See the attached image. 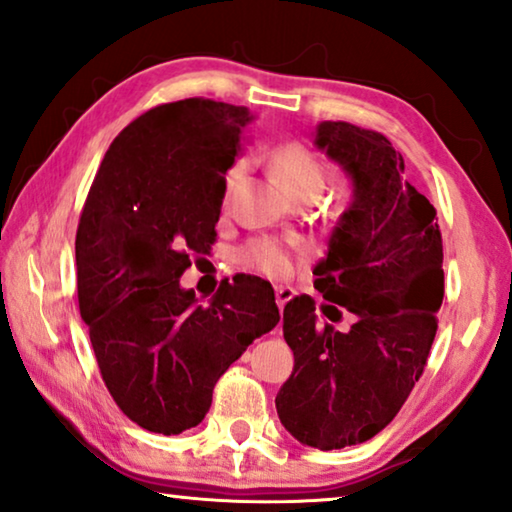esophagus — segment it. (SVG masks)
<instances>
[{
	"label": "esophagus",
	"instance_id": "1",
	"mask_svg": "<svg viewBox=\"0 0 512 512\" xmlns=\"http://www.w3.org/2000/svg\"><path fill=\"white\" fill-rule=\"evenodd\" d=\"M292 296H294V289L292 287H276V303H278L280 312L285 310L287 301H292Z\"/></svg>",
	"mask_w": 512,
	"mask_h": 512
}]
</instances>
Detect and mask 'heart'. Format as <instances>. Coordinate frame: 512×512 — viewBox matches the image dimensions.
Segmentation results:
<instances>
[{
	"mask_svg": "<svg viewBox=\"0 0 512 512\" xmlns=\"http://www.w3.org/2000/svg\"><path fill=\"white\" fill-rule=\"evenodd\" d=\"M273 165L285 179L289 190L299 197L305 193H322L326 186V165L308 144L299 140L280 144L273 154ZM246 174V163L236 160L225 172L223 181V197L225 204L232 200V195L239 188V183ZM301 255V248L294 243L273 239V236H257V239L248 241L241 250V262L246 269L262 273L266 278H287L294 271L296 257Z\"/></svg>",
	"mask_w": 512,
	"mask_h": 512,
	"instance_id": "heart-1",
	"label": "heart"
}]
</instances>
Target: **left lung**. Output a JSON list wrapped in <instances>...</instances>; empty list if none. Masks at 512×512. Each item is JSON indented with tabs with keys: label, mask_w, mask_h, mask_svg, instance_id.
Instances as JSON below:
<instances>
[{
	"label": "left lung",
	"mask_w": 512,
	"mask_h": 512,
	"mask_svg": "<svg viewBox=\"0 0 512 512\" xmlns=\"http://www.w3.org/2000/svg\"><path fill=\"white\" fill-rule=\"evenodd\" d=\"M317 147L345 167L354 202L331 232L315 287L340 322L319 326L315 299L296 296L282 312L294 372L276 398L287 432L319 451L363 444L393 421L421 379L444 301V243L437 211L404 179L386 135L347 121L317 126ZM335 302V306L330 303Z\"/></svg>",
	"instance_id": "8db88e82"
}]
</instances>
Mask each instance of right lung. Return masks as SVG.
<instances>
[{
    "instance_id": "1",
    "label": "right lung",
    "mask_w": 512,
    "mask_h": 512,
    "mask_svg": "<svg viewBox=\"0 0 512 512\" xmlns=\"http://www.w3.org/2000/svg\"><path fill=\"white\" fill-rule=\"evenodd\" d=\"M255 114L183 98L140 114L110 144L75 234L80 315L119 409L144 430L202 423L220 375L280 322L269 282L181 289L216 243L223 181Z\"/></svg>"
}]
</instances>
